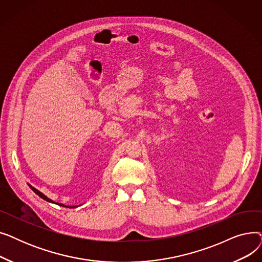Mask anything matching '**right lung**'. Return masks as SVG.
<instances>
[{"mask_svg": "<svg viewBox=\"0 0 262 262\" xmlns=\"http://www.w3.org/2000/svg\"><path fill=\"white\" fill-rule=\"evenodd\" d=\"M30 186V188L35 192V193L37 194V195H39L41 199H43V200H46L47 202H50V203H55V202H53L52 200H50L48 196H46L43 193H41V192L39 191V190H37L36 188H34V187H32L31 185H29ZM55 204H58V203H55ZM59 206H63V207H68V206H66V205H63V204H58ZM75 207V206H71V207H69V208H74Z\"/></svg>", "mask_w": 262, "mask_h": 262, "instance_id": "right-lung-1", "label": "right lung"}]
</instances>
